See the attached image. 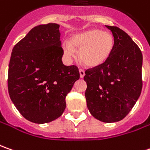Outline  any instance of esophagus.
Masks as SVG:
<instances>
[{
    "instance_id": "1",
    "label": "esophagus",
    "mask_w": 150,
    "mask_h": 150,
    "mask_svg": "<svg viewBox=\"0 0 150 150\" xmlns=\"http://www.w3.org/2000/svg\"><path fill=\"white\" fill-rule=\"evenodd\" d=\"M79 71H80V78H83L84 76H85V70H83V69H81V68H80L79 69Z\"/></svg>"
}]
</instances>
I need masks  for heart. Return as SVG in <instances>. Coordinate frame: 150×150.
<instances>
[{
	"label": "heart",
	"instance_id": "b5f03b06",
	"mask_svg": "<svg viewBox=\"0 0 150 150\" xmlns=\"http://www.w3.org/2000/svg\"><path fill=\"white\" fill-rule=\"evenodd\" d=\"M114 46L115 39L112 34L99 29H90L75 34L70 43L65 41L62 45L63 51L69 58L75 55V48L79 49V60L89 67L103 64L110 57Z\"/></svg>",
	"mask_w": 150,
	"mask_h": 150
}]
</instances>
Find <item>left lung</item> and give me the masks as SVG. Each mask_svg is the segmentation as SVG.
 <instances>
[{
  "label": "left lung",
  "instance_id": "8db88e82",
  "mask_svg": "<svg viewBox=\"0 0 150 150\" xmlns=\"http://www.w3.org/2000/svg\"><path fill=\"white\" fill-rule=\"evenodd\" d=\"M110 29L115 46L105 61L85 70L87 107L96 119L105 123L123 120L141 94L142 52L131 37L117 26Z\"/></svg>",
  "mask_w": 150,
  "mask_h": 150
}]
</instances>
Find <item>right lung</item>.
<instances>
[{"instance_id": "1", "label": "right lung", "mask_w": 150, "mask_h": 150, "mask_svg": "<svg viewBox=\"0 0 150 150\" xmlns=\"http://www.w3.org/2000/svg\"><path fill=\"white\" fill-rule=\"evenodd\" d=\"M59 25L49 23L32 28L14 46L8 70V91L27 120L49 123L65 110V97L80 79L76 65L62 63Z\"/></svg>"}]
</instances>
